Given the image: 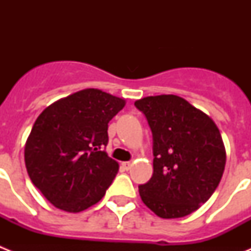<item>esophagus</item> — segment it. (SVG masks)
Wrapping results in <instances>:
<instances>
[{"mask_svg":"<svg viewBox=\"0 0 251 251\" xmlns=\"http://www.w3.org/2000/svg\"><path fill=\"white\" fill-rule=\"evenodd\" d=\"M122 166H123L124 170H129V168L132 167V163H130V162H123V163H122Z\"/></svg>","mask_w":251,"mask_h":251,"instance_id":"obj_1","label":"esophagus"}]
</instances>
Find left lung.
Masks as SVG:
<instances>
[{"instance_id":"1","label":"left lung","mask_w":251,"mask_h":251,"mask_svg":"<svg viewBox=\"0 0 251 251\" xmlns=\"http://www.w3.org/2000/svg\"><path fill=\"white\" fill-rule=\"evenodd\" d=\"M134 105L147 118L153 137V175L139 195L162 219L196 211L223 177L226 152L220 130L207 114L181 97H146Z\"/></svg>"}]
</instances>
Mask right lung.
I'll use <instances>...</instances> for the list:
<instances>
[{
	"label": "right lung",
	"instance_id": "1",
	"mask_svg": "<svg viewBox=\"0 0 251 251\" xmlns=\"http://www.w3.org/2000/svg\"><path fill=\"white\" fill-rule=\"evenodd\" d=\"M126 100L99 89L59 99L37 117L25 145L31 181L46 200L66 212L95 205L112 185L118 162L103 150L108 123Z\"/></svg>",
	"mask_w": 251,
	"mask_h": 251
}]
</instances>
